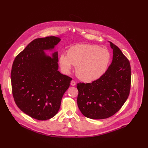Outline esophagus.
<instances>
[{
	"instance_id": "34e87169",
	"label": "esophagus",
	"mask_w": 148,
	"mask_h": 148,
	"mask_svg": "<svg viewBox=\"0 0 148 148\" xmlns=\"http://www.w3.org/2000/svg\"><path fill=\"white\" fill-rule=\"evenodd\" d=\"M70 84H71V85H72V86H75L76 85V82H75V81H73V80H72V81H71V83H70Z\"/></svg>"
}]
</instances>
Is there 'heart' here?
Returning a JSON list of instances; mask_svg holds the SVG:
<instances>
[{
  "label": "heart",
  "instance_id": "1",
  "mask_svg": "<svg viewBox=\"0 0 148 148\" xmlns=\"http://www.w3.org/2000/svg\"><path fill=\"white\" fill-rule=\"evenodd\" d=\"M111 58L108 49L95 45L82 44L70 47L67 55H60L59 62L64 73H69L73 64L76 66V73L81 79L93 82L107 71Z\"/></svg>",
  "mask_w": 148,
  "mask_h": 148
}]
</instances>
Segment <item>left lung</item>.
I'll return each mask as SVG.
<instances>
[{
    "label": "left lung",
    "instance_id": "8db88e82",
    "mask_svg": "<svg viewBox=\"0 0 148 148\" xmlns=\"http://www.w3.org/2000/svg\"><path fill=\"white\" fill-rule=\"evenodd\" d=\"M113 57L105 73L91 83L77 84L78 106L82 114L92 119H103L114 115L127 100L131 87L129 60L111 42Z\"/></svg>",
    "mask_w": 148,
    "mask_h": 148
}]
</instances>
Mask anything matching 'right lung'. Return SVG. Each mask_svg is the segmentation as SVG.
Segmentation results:
<instances>
[{
	"instance_id": "obj_1",
	"label": "right lung",
	"mask_w": 148,
	"mask_h": 148,
	"mask_svg": "<svg viewBox=\"0 0 148 148\" xmlns=\"http://www.w3.org/2000/svg\"><path fill=\"white\" fill-rule=\"evenodd\" d=\"M61 41L51 36L34 40L16 57L11 73L14 99L21 111L39 121L54 117L63 95L72 80L58 71V52L53 51Z\"/></svg>"
}]
</instances>
